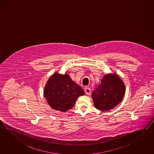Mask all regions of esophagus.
<instances>
[{
	"mask_svg": "<svg viewBox=\"0 0 154 154\" xmlns=\"http://www.w3.org/2000/svg\"><path fill=\"white\" fill-rule=\"evenodd\" d=\"M85 93L87 95H90L91 93V90L89 88H85Z\"/></svg>",
	"mask_w": 154,
	"mask_h": 154,
	"instance_id": "1",
	"label": "esophagus"
}]
</instances>
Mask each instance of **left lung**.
I'll return each mask as SVG.
<instances>
[{"mask_svg": "<svg viewBox=\"0 0 154 154\" xmlns=\"http://www.w3.org/2000/svg\"><path fill=\"white\" fill-rule=\"evenodd\" d=\"M125 91V85L116 74H108L93 92L91 97L95 108L106 111L113 109L120 102Z\"/></svg>", "mask_w": 154, "mask_h": 154, "instance_id": "left-lung-1", "label": "left lung"}]
</instances>
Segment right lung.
<instances>
[{
  "label": "right lung",
  "mask_w": 154,
  "mask_h": 154,
  "mask_svg": "<svg viewBox=\"0 0 154 154\" xmlns=\"http://www.w3.org/2000/svg\"><path fill=\"white\" fill-rule=\"evenodd\" d=\"M84 94L82 89L68 75L57 73L48 79L44 90L45 97L50 106L61 112L71 109L78 97Z\"/></svg>",
  "instance_id": "right-lung-1"
}]
</instances>
